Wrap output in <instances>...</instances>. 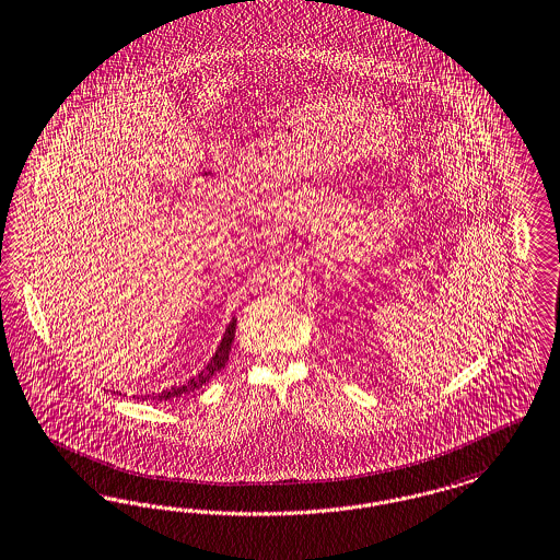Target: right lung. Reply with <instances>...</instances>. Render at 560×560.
Here are the masks:
<instances>
[{"label": "right lung", "mask_w": 560, "mask_h": 560, "mask_svg": "<svg viewBox=\"0 0 560 560\" xmlns=\"http://www.w3.org/2000/svg\"><path fill=\"white\" fill-rule=\"evenodd\" d=\"M235 325H237V320L233 318V320L229 323L226 331H224L223 341H221L217 354L212 357V360L208 362V366H206L203 371H200L196 377H191L187 383H180V385H175V387H171V389L158 394L156 400L166 402V400H173V398H180V396H185V394H191L194 389H200L201 385H206V381L212 380L221 369H224V364H226V360H229V352H231L233 337H235ZM141 398H143V396H141ZM148 398H150V396H148Z\"/></svg>", "instance_id": "right-lung-1"}]
</instances>
